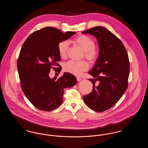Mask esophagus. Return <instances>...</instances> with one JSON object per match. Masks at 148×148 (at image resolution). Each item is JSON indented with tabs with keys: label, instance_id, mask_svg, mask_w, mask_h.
Here are the masks:
<instances>
[{
	"label": "esophagus",
	"instance_id": "34e87169",
	"mask_svg": "<svg viewBox=\"0 0 148 148\" xmlns=\"http://www.w3.org/2000/svg\"><path fill=\"white\" fill-rule=\"evenodd\" d=\"M77 82H80L82 80V79L80 77H77Z\"/></svg>",
	"mask_w": 148,
	"mask_h": 148
}]
</instances>
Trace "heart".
Listing matches in <instances>:
<instances>
[{
    "mask_svg": "<svg viewBox=\"0 0 148 148\" xmlns=\"http://www.w3.org/2000/svg\"><path fill=\"white\" fill-rule=\"evenodd\" d=\"M74 43L84 51L83 57L85 58L90 63H94L98 59L99 53L98 47L95 45L92 38L85 35H80L73 41ZM58 49L60 56L65 59L69 50V43L68 40H62L59 42ZM89 68V64L85 61L74 62L70 60L64 64L63 70L74 75L80 77Z\"/></svg>",
    "mask_w": 148,
    "mask_h": 148,
    "instance_id": "1",
    "label": "heart"
}]
</instances>
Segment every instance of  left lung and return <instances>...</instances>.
I'll return each mask as SVG.
<instances>
[{"label": "left lung", "mask_w": 148, "mask_h": 148, "mask_svg": "<svg viewBox=\"0 0 148 148\" xmlns=\"http://www.w3.org/2000/svg\"><path fill=\"white\" fill-rule=\"evenodd\" d=\"M82 33L95 36L99 48L96 64L88 72L94 77L89 79L92 90L83 97V100L92 110L103 112L114 106L127 89L129 57L123 42L106 28L96 27Z\"/></svg>", "instance_id": "1"}]
</instances>
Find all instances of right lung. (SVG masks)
Instances as JSON below:
<instances>
[{"mask_svg": "<svg viewBox=\"0 0 148 148\" xmlns=\"http://www.w3.org/2000/svg\"><path fill=\"white\" fill-rule=\"evenodd\" d=\"M75 33L45 27L29 35L21 47L17 61L21 89L30 103L41 110L49 112L59 107L63 102L64 89L77 83V78L69 73L57 80L56 77L49 76L51 68L60 72L62 69L58 64L59 42Z\"/></svg>", "mask_w": 148, "mask_h": 148, "instance_id": "obj_1", "label": "right lung"}]
</instances>
